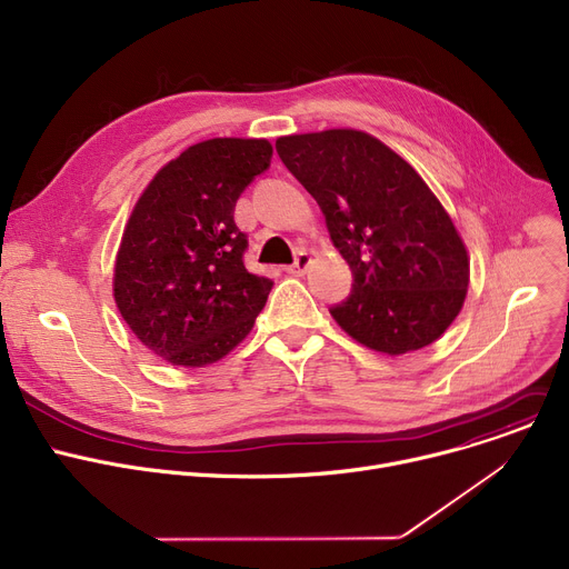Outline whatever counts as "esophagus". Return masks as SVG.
Wrapping results in <instances>:
<instances>
[{
  "instance_id": "34e87169",
  "label": "esophagus",
  "mask_w": 569,
  "mask_h": 569,
  "mask_svg": "<svg viewBox=\"0 0 569 569\" xmlns=\"http://www.w3.org/2000/svg\"><path fill=\"white\" fill-rule=\"evenodd\" d=\"M311 256L307 253V251H301L299 256H297V260L290 264V268H288V274H292V277H301V274H305L307 270H309V264H311Z\"/></svg>"
}]
</instances>
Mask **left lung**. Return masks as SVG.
<instances>
[{"label":"left lung","mask_w":569,"mask_h":569,"mask_svg":"<svg viewBox=\"0 0 569 569\" xmlns=\"http://www.w3.org/2000/svg\"><path fill=\"white\" fill-rule=\"evenodd\" d=\"M277 153L355 274L352 295L329 311L336 325L389 357L435 343L465 307L469 251L419 171L352 128L279 137Z\"/></svg>","instance_id":"obj_1"}]
</instances>
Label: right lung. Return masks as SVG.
I'll return each mask as SVG.
<instances>
[{
	"label": "right lung",
	"mask_w": 569,
	"mask_h": 569,
	"mask_svg": "<svg viewBox=\"0 0 569 569\" xmlns=\"http://www.w3.org/2000/svg\"><path fill=\"white\" fill-rule=\"evenodd\" d=\"M270 158L268 139L199 141L153 176L130 212L113 301L141 343L171 366L223 359L268 301L274 281L244 268L247 236L233 214Z\"/></svg>",
	"instance_id": "obj_1"
}]
</instances>
